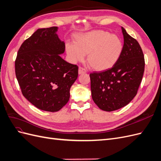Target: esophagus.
<instances>
[{
	"instance_id": "1",
	"label": "esophagus",
	"mask_w": 161,
	"mask_h": 161,
	"mask_svg": "<svg viewBox=\"0 0 161 161\" xmlns=\"http://www.w3.org/2000/svg\"><path fill=\"white\" fill-rule=\"evenodd\" d=\"M86 70L84 69V68H82L81 66L79 67V75L84 74V73H86Z\"/></svg>"
}]
</instances>
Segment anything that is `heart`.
<instances>
[{
	"label": "heart",
	"mask_w": 161,
	"mask_h": 161,
	"mask_svg": "<svg viewBox=\"0 0 161 161\" xmlns=\"http://www.w3.org/2000/svg\"><path fill=\"white\" fill-rule=\"evenodd\" d=\"M124 44L121 38L108 31L95 30L79 34L75 44L66 46L67 54L72 62L83 60L87 54V63L95 70H105L118 61Z\"/></svg>",
	"instance_id": "1"
}]
</instances>
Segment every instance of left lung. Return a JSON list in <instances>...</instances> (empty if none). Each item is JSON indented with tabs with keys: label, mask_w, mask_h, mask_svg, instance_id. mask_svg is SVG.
Segmentation results:
<instances>
[{
	"label": "left lung",
	"mask_w": 161,
	"mask_h": 161,
	"mask_svg": "<svg viewBox=\"0 0 161 161\" xmlns=\"http://www.w3.org/2000/svg\"><path fill=\"white\" fill-rule=\"evenodd\" d=\"M124 49L111 69L90 74L92 98L101 109L112 111L127 105L137 94L144 71V53L139 43L124 27Z\"/></svg>",
	"instance_id": "left-lung-1"
}]
</instances>
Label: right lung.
<instances>
[{
    "label": "right lung",
    "instance_id": "1",
    "mask_svg": "<svg viewBox=\"0 0 161 161\" xmlns=\"http://www.w3.org/2000/svg\"><path fill=\"white\" fill-rule=\"evenodd\" d=\"M57 30V27L38 29L22 43L14 62L23 95L37 108L50 112L68 103L79 75L77 65L60 56L65 43L58 38Z\"/></svg>",
    "mask_w": 161,
    "mask_h": 161
}]
</instances>
